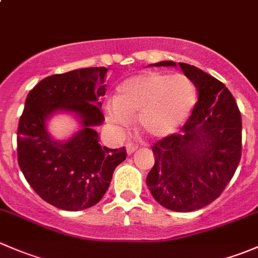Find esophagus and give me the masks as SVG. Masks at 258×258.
<instances>
[{"mask_svg":"<svg viewBox=\"0 0 258 258\" xmlns=\"http://www.w3.org/2000/svg\"><path fill=\"white\" fill-rule=\"evenodd\" d=\"M137 150V146L134 145V144H127L126 145V151L128 155H132V153L135 152V151Z\"/></svg>","mask_w":258,"mask_h":258,"instance_id":"esophagus-1","label":"esophagus"}]
</instances>
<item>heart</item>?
I'll return each mask as SVG.
<instances>
[{
  "mask_svg": "<svg viewBox=\"0 0 258 258\" xmlns=\"http://www.w3.org/2000/svg\"><path fill=\"white\" fill-rule=\"evenodd\" d=\"M196 100V86L184 75L147 71L122 83L116 100L106 105V118L114 130L122 131L137 116L140 130L151 139L161 140L187 121Z\"/></svg>",
  "mask_w": 258,
  "mask_h": 258,
  "instance_id": "b5f03b06",
  "label": "heart"
}]
</instances>
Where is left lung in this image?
Masks as SVG:
<instances>
[{"label":"left lung","instance_id":"left-lung-1","mask_svg":"<svg viewBox=\"0 0 258 258\" xmlns=\"http://www.w3.org/2000/svg\"><path fill=\"white\" fill-rule=\"evenodd\" d=\"M199 91L192 114L177 134L152 146L155 166L146 178L153 199L166 209L191 212L215 201L241 160V113L228 88L197 67L179 62ZM176 67L172 61L150 64Z\"/></svg>","mask_w":258,"mask_h":258}]
</instances>
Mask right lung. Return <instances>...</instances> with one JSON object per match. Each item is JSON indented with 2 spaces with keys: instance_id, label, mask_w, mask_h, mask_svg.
<instances>
[{
  "instance_id": "1",
  "label": "right lung",
  "mask_w": 258,
  "mask_h": 258,
  "mask_svg": "<svg viewBox=\"0 0 258 258\" xmlns=\"http://www.w3.org/2000/svg\"><path fill=\"white\" fill-rule=\"evenodd\" d=\"M106 67L52 75L27 95L17 131L18 166L36 194L57 209L80 211L101 201L126 150L98 144L96 127L105 121L98 98L106 93ZM75 114L80 130L64 142L49 135L53 114Z\"/></svg>"
}]
</instances>
